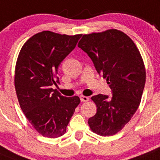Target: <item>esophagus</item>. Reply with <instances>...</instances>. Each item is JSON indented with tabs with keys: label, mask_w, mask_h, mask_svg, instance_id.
I'll return each mask as SVG.
<instances>
[{
	"label": "esophagus",
	"mask_w": 160,
	"mask_h": 160,
	"mask_svg": "<svg viewBox=\"0 0 160 160\" xmlns=\"http://www.w3.org/2000/svg\"><path fill=\"white\" fill-rule=\"evenodd\" d=\"M89 98L88 97V96H80V100H81V102H87L88 101Z\"/></svg>",
	"instance_id": "34e87169"
}]
</instances>
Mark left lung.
I'll use <instances>...</instances> for the list:
<instances>
[{
  "mask_svg": "<svg viewBox=\"0 0 160 160\" xmlns=\"http://www.w3.org/2000/svg\"><path fill=\"white\" fill-rule=\"evenodd\" d=\"M78 47L112 89L111 98L102 94L92 97L97 110L88 119L90 128L102 136L115 135L130 121L140 103L146 81L143 59L132 39L117 29L83 35Z\"/></svg>",
  "mask_w": 160,
  "mask_h": 160,
  "instance_id": "1",
  "label": "left lung"
}]
</instances>
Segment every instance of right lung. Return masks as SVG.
<instances>
[{"label":"right lung","mask_w":160,"mask_h":160,"mask_svg":"<svg viewBox=\"0 0 160 160\" xmlns=\"http://www.w3.org/2000/svg\"><path fill=\"white\" fill-rule=\"evenodd\" d=\"M81 36L43 31L28 39L17 58L14 82L20 106L32 126L46 137L63 136L80 103L78 96L65 97L52 86L60 83L59 65Z\"/></svg>","instance_id":"obj_1"}]
</instances>
